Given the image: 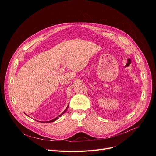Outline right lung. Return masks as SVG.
<instances>
[{
    "instance_id": "1",
    "label": "right lung",
    "mask_w": 156,
    "mask_h": 156,
    "mask_svg": "<svg viewBox=\"0 0 156 156\" xmlns=\"http://www.w3.org/2000/svg\"><path fill=\"white\" fill-rule=\"evenodd\" d=\"M69 105L67 106V107H66V108L64 110V112H63V113H62V114H61L58 117H61V116H62V115L65 112V111H66V110H67V108H68V107H69ZM58 117H56L55 119H53V120H50V121H49V122H42V123H51V122H54L55 120H57V119H58ZM42 122H41V123H42Z\"/></svg>"
}]
</instances>
